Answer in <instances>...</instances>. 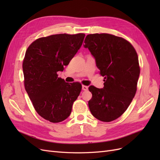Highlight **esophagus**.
I'll return each mask as SVG.
<instances>
[{
    "label": "esophagus",
    "mask_w": 160,
    "mask_h": 160,
    "mask_svg": "<svg viewBox=\"0 0 160 160\" xmlns=\"http://www.w3.org/2000/svg\"><path fill=\"white\" fill-rule=\"evenodd\" d=\"M82 90H83V91L88 90V87L85 86V85H82Z\"/></svg>",
    "instance_id": "esophagus-1"
}]
</instances>
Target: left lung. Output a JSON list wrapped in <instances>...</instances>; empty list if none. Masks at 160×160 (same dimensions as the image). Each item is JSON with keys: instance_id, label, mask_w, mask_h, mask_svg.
Returning a JSON list of instances; mask_svg holds the SVG:
<instances>
[{"instance_id": "left-lung-1", "label": "left lung", "mask_w": 160, "mask_h": 160, "mask_svg": "<svg viewBox=\"0 0 160 160\" xmlns=\"http://www.w3.org/2000/svg\"><path fill=\"white\" fill-rule=\"evenodd\" d=\"M84 42L105 79L103 88H89L92 93L89 108L95 118L109 122L126 111L136 93L140 73L138 54L128 41L109 34H91Z\"/></svg>"}]
</instances>
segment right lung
<instances>
[{
  "instance_id": "obj_1",
  "label": "right lung",
  "mask_w": 160,
  "mask_h": 160,
  "mask_svg": "<svg viewBox=\"0 0 160 160\" xmlns=\"http://www.w3.org/2000/svg\"><path fill=\"white\" fill-rule=\"evenodd\" d=\"M85 35L58 34L42 37L28 47L22 63L27 93L38 114L52 123L62 122L81 91L79 83L58 77L80 49Z\"/></svg>"
}]
</instances>
